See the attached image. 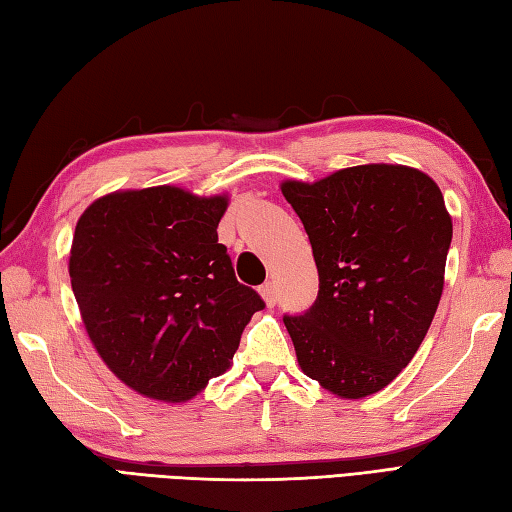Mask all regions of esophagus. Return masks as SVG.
<instances>
[{"label":"esophagus","instance_id":"esophagus-1","mask_svg":"<svg viewBox=\"0 0 512 512\" xmlns=\"http://www.w3.org/2000/svg\"><path fill=\"white\" fill-rule=\"evenodd\" d=\"M259 295L264 297V301H266V306H268V308H273L275 303H277V288H275L273 281H268V284H264L262 288H259Z\"/></svg>","mask_w":512,"mask_h":512}]
</instances>
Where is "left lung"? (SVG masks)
Masks as SVG:
<instances>
[{"label": "left lung", "mask_w": 512, "mask_h": 512, "mask_svg": "<svg viewBox=\"0 0 512 512\" xmlns=\"http://www.w3.org/2000/svg\"><path fill=\"white\" fill-rule=\"evenodd\" d=\"M281 193L312 244L319 295L284 317L303 374L356 400L387 387L427 336L453 237L442 191L402 165H358Z\"/></svg>", "instance_id": "obj_1"}]
</instances>
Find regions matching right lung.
I'll return each mask as SVG.
<instances>
[{"mask_svg": "<svg viewBox=\"0 0 512 512\" xmlns=\"http://www.w3.org/2000/svg\"><path fill=\"white\" fill-rule=\"evenodd\" d=\"M228 195L180 187L116 191L74 228L70 281L92 345L127 387L184 402L231 367L264 308L239 284L217 224Z\"/></svg>", "mask_w": 512, "mask_h": 512, "instance_id": "obj_1", "label": "right lung"}]
</instances>
